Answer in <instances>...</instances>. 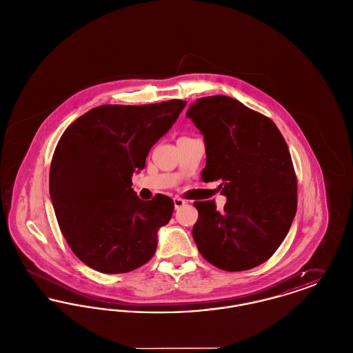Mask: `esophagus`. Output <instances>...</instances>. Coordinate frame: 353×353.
Masks as SVG:
<instances>
[{
    "label": "esophagus",
    "instance_id": "34e87169",
    "mask_svg": "<svg viewBox=\"0 0 353 353\" xmlns=\"http://www.w3.org/2000/svg\"><path fill=\"white\" fill-rule=\"evenodd\" d=\"M173 202H174V208H176V209H180L181 206H184L185 203H186L185 200L180 199V197H174Z\"/></svg>",
    "mask_w": 353,
    "mask_h": 353
}]
</instances>
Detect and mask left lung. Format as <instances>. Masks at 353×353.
<instances>
[{
  "mask_svg": "<svg viewBox=\"0 0 353 353\" xmlns=\"http://www.w3.org/2000/svg\"><path fill=\"white\" fill-rule=\"evenodd\" d=\"M186 117L206 145L202 180L221 181L228 201H196L192 234L202 256L225 271L254 269L276 252L298 205V180L285 139L271 119L225 95L205 97Z\"/></svg>",
  "mask_w": 353,
  "mask_h": 353,
  "instance_id": "obj_1",
  "label": "left lung"
}]
</instances>
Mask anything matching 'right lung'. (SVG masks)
<instances>
[{
  "instance_id": "add662e5",
  "label": "right lung",
  "mask_w": 353,
  "mask_h": 353,
  "mask_svg": "<svg viewBox=\"0 0 353 353\" xmlns=\"http://www.w3.org/2000/svg\"><path fill=\"white\" fill-rule=\"evenodd\" d=\"M185 105L180 99L104 104L61 136L51 160V201L70 249L88 268L130 272L153 256L157 230L168 223L174 203L164 194L140 200L132 176Z\"/></svg>"
}]
</instances>
